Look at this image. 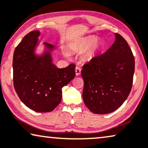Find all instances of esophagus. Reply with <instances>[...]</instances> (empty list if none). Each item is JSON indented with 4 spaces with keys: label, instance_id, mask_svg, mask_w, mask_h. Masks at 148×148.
<instances>
[{
    "label": "esophagus",
    "instance_id": "1",
    "mask_svg": "<svg viewBox=\"0 0 148 148\" xmlns=\"http://www.w3.org/2000/svg\"><path fill=\"white\" fill-rule=\"evenodd\" d=\"M75 72H76V76H79L81 74V69L80 67H76V69H75Z\"/></svg>",
    "mask_w": 148,
    "mask_h": 148
}]
</instances>
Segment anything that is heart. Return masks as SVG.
I'll return each mask as SVG.
<instances>
[{
	"label": "heart",
	"instance_id": "obj_1",
	"mask_svg": "<svg viewBox=\"0 0 148 148\" xmlns=\"http://www.w3.org/2000/svg\"><path fill=\"white\" fill-rule=\"evenodd\" d=\"M101 47V42L97 37L94 35H89L78 40L74 41L70 44V49L73 51H84L88 49V52L86 53V57L90 58L99 50ZM64 55L68 56V53L65 52Z\"/></svg>",
	"mask_w": 148,
	"mask_h": 148
}]
</instances>
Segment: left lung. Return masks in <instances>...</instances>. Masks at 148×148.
<instances>
[{
  "mask_svg": "<svg viewBox=\"0 0 148 148\" xmlns=\"http://www.w3.org/2000/svg\"><path fill=\"white\" fill-rule=\"evenodd\" d=\"M105 53L83 66V101L91 112L107 114L125 101L132 90L135 60L132 49L121 35Z\"/></svg>",
  "mask_w": 148,
  "mask_h": 148,
  "instance_id": "1",
  "label": "left lung"
}]
</instances>
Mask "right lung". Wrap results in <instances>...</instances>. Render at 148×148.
Listing matches in <instances>:
<instances>
[{
  "instance_id": "obj_1",
  "label": "right lung",
  "mask_w": 148,
  "mask_h": 148,
  "mask_svg": "<svg viewBox=\"0 0 148 148\" xmlns=\"http://www.w3.org/2000/svg\"><path fill=\"white\" fill-rule=\"evenodd\" d=\"M39 31L27 34L14 49L12 60L13 83L23 103L38 113L52 111L61 102L62 88L75 77V64L58 68L53 63V45L43 42L37 53Z\"/></svg>"
}]
</instances>
